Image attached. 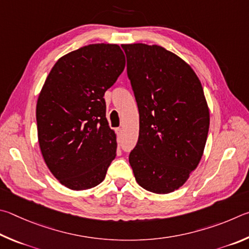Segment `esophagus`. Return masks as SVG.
<instances>
[{
	"label": "esophagus",
	"instance_id": "obj_1",
	"mask_svg": "<svg viewBox=\"0 0 249 249\" xmlns=\"http://www.w3.org/2000/svg\"><path fill=\"white\" fill-rule=\"evenodd\" d=\"M116 132H117L118 134H121V133H122V129H121V128H117V129H116Z\"/></svg>",
	"mask_w": 249,
	"mask_h": 249
}]
</instances>
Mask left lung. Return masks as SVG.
<instances>
[{
	"instance_id": "8db88e82",
	"label": "left lung",
	"mask_w": 249,
	"mask_h": 249,
	"mask_svg": "<svg viewBox=\"0 0 249 249\" xmlns=\"http://www.w3.org/2000/svg\"><path fill=\"white\" fill-rule=\"evenodd\" d=\"M121 47L140 116L129 163L142 188L173 193L197 168L206 146L210 112L201 82L188 63L163 47Z\"/></svg>"
}]
</instances>
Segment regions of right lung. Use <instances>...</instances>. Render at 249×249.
<instances>
[{
    "instance_id": "obj_1",
    "label": "right lung",
    "mask_w": 249,
    "mask_h": 249,
    "mask_svg": "<svg viewBox=\"0 0 249 249\" xmlns=\"http://www.w3.org/2000/svg\"><path fill=\"white\" fill-rule=\"evenodd\" d=\"M124 65L119 46L94 43L61 56L46 78L36 107L39 146L52 175L69 189L99 185L116 158L104 95Z\"/></svg>"
}]
</instances>
